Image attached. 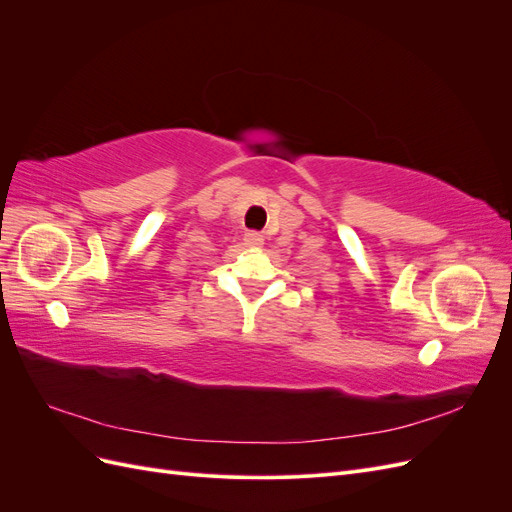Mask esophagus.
Here are the masks:
<instances>
[{"instance_id":"34e87169","label":"esophagus","mask_w":512,"mask_h":512,"mask_svg":"<svg viewBox=\"0 0 512 512\" xmlns=\"http://www.w3.org/2000/svg\"><path fill=\"white\" fill-rule=\"evenodd\" d=\"M243 243H245V247H254V250H260L262 243H265V239H262L260 232H245Z\"/></svg>"}]
</instances>
